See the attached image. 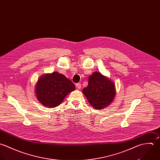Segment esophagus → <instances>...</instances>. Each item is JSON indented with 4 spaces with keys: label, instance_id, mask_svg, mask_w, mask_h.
<instances>
[{
    "label": "esophagus",
    "instance_id": "obj_1",
    "mask_svg": "<svg viewBox=\"0 0 160 160\" xmlns=\"http://www.w3.org/2000/svg\"><path fill=\"white\" fill-rule=\"evenodd\" d=\"M76 88L78 89H81V83H78V84H76Z\"/></svg>",
    "mask_w": 160,
    "mask_h": 160
}]
</instances>
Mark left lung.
Instances as JSON below:
<instances>
[{
  "instance_id": "obj_1",
  "label": "left lung",
  "mask_w": 160,
  "mask_h": 160,
  "mask_svg": "<svg viewBox=\"0 0 160 160\" xmlns=\"http://www.w3.org/2000/svg\"><path fill=\"white\" fill-rule=\"evenodd\" d=\"M89 103L96 109H103L113 101L116 95L113 82L100 72H94L88 78V85L82 89Z\"/></svg>"
}]
</instances>
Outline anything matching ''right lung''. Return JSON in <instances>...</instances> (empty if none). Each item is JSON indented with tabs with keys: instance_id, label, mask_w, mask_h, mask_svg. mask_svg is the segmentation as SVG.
<instances>
[{
	"instance_id": "add662e5",
	"label": "right lung",
	"mask_w": 160,
	"mask_h": 160,
	"mask_svg": "<svg viewBox=\"0 0 160 160\" xmlns=\"http://www.w3.org/2000/svg\"><path fill=\"white\" fill-rule=\"evenodd\" d=\"M75 89V85L69 79L56 71L43 74L38 78L35 86V92L42 105L55 107Z\"/></svg>"
}]
</instances>
